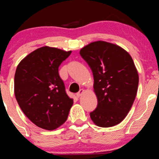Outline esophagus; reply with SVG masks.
Returning a JSON list of instances; mask_svg holds the SVG:
<instances>
[{
	"instance_id": "esophagus-1",
	"label": "esophagus",
	"mask_w": 159,
	"mask_h": 159,
	"mask_svg": "<svg viewBox=\"0 0 159 159\" xmlns=\"http://www.w3.org/2000/svg\"><path fill=\"white\" fill-rule=\"evenodd\" d=\"M84 90H83V89H81V90H80L79 92H78L77 94H76V95H77V98H80V96H81L82 93H84Z\"/></svg>"
}]
</instances>
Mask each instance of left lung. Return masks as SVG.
Returning <instances> with one entry per match:
<instances>
[{"label":"left lung","mask_w":159,"mask_h":159,"mask_svg":"<svg viewBox=\"0 0 159 159\" xmlns=\"http://www.w3.org/2000/svg\"><path fill=\"white\" fill-rule=\"evenodd\" d=\"M80 56L92 70L98 105L90 112L95 125L110 127L124 120L138 91L139 77L131 56L118 45L105 41L91 43Z\"/></svg>","instance_id":"left-lung-1"}]
</instances>
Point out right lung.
I'll return each mask as SVG.
<instances>
[{"label": "right lung", "mask_w": 159, "mask_h": 159, "mask_svg": "<svg viewBox=\"0 0 159 159\" xmlns=\"http://www.w3.org/2000/svg\"><path fill=\"white\" fill-rule=\"evenodd\" d=\"M71 51L44 46L21 60L14 76L15 97L38 127L55 129L66 121L73 99L67 95L58 67Z\"/></svg>", "instance_id": "add662e5"}]
</instances>
